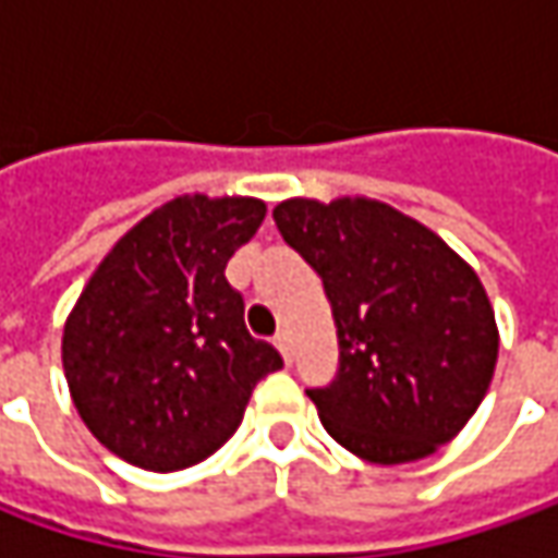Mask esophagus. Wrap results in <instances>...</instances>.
<instances>
[{
	"instance_id": "1",
	"label": "esophagus",
	"mask_w": 558,
	"mask_h": 558,
	"mask_svg": "<svg viewBox=\"0 0 558 558\" xmlns=\"http://www.w3.org/2000/svg\"><path fill=\"white\" fill-rule=\"evenodd\" d=\"M272 344L279 348V354L286 356V363H291V335L279 332V335H276V341H272Z\"/></svg>"
}]
</instances>
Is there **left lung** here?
Segmentation results:
<instances>
[{
    "label": "left lung",
    "instance_id": "1",
    "mask_svg": "<svg viewBox=\"0 0 558 558\" xmlns=\"http://www.w3.org/2000/svg\"><path fill=\"white\" fill-rule=\"evenodd\" d=\"M272 220L332 304L338 375L307 388L326 432L378 465L422 460L457 438L500 351L475 269L428 226L373 198H289Z\"/></svg>",
    "mask_w": 558,
    "mask_h": 558
}]
</instances>
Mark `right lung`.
Here are the masks:
<instances>
[{"mask_svg": "<svg viewBox=\"0 0 558 558\" xmlns=\"http://www.w3.org/2000/svg\"><path fill=\"white\" fill-rule=\"evenodd\" d=\"M257 198H173L133 226L64 323L61 363L86 428L148 472L207 460L235 435L254 385L282 369L251 338L226 264L264 223Z\"/></svg>", "mask_w": 558, "mask_h": 558, "instance_id": "right-lung-1", "label": "right lung"}]
</instances>
